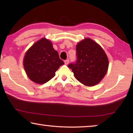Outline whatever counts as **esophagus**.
I'll return each instance as SVG.
<instances>
[{
	"mask_svg": "<svg viewBox=\"0 0 133 133\" xmlns=\"http://www.w3.org/2000/svg\"><path fill=\"white\" fill-rule=\"evenodd\" d=\"M69 63V59H66L64 60V63L66 64H68Z\"/></svg>",
	"mask_w": 133,
	"mask_h": 133,
	"instance_id": "esophagus-1",
	"label": "esophagus"
}]
</instances>
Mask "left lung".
Returning <instances> with one entry per match:
<instances>
[{
	"label": "left lung",
	"instance_id": "left-lung-1",
	"mask_svg": "<svg viewBox=\"0 0 133 133\" xmlns=\"http://www.w3.org/2000/svg\"><path fill=\"white\" fill-rule=\"evenodd\" d=\"M76 61L68 67L78 81L87 86H93L102 80L106 74L109 60L104 51L89 38L76 46Z\"/></svg>",
	"mask_w": 133,
	"mask_h": 133
}]
</instances>
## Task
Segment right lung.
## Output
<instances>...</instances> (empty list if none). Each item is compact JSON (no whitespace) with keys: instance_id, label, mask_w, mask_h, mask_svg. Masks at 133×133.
<instances>
[{"instance_id":"obj_1","label":"right lung","mask_w":133,"mask_h":133,"mask_svg":"<svg viewBox=\"0 0 133 133\" xmlns=\"http://www.w3.org/2000/svg\"><path fill=\"white\" fill-rule=\"evenodd\" d=\"M64 63L50 41L42 38L27 51L23 65L30 79L38 84H43L55 75L56 71Z\"/></svg>"}]
</instances>
